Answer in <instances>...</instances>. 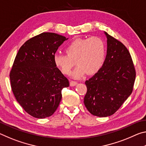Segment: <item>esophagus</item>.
<instances>
[{
    "mask_svg": "<svg viewBox=\"0 0 146 146\" xmlns=\"http://www.w3.org/2000/svg\"><path fill=\"white\" fill-rule=\"evenodd\" d=\"M77 84V82H76V81H73V80H71L70 82V86H75Z\"/></svg>",
    "mask_w": 146,
    "mask_h": 146,
    "instance_id": "34e87169",
    "label": "esophagus"
}]
</instances>
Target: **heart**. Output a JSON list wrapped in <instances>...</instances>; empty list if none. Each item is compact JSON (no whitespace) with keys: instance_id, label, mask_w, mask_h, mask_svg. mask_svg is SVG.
<instances>
[{"instance_id":"heart-1","label":"heart","mask_w":146,"mask_h":146,"mask_svg":"<svg viewBox=\"0 0 146 146\" xmlns=\"http://www.w3.org/2000/svg\"><path fill=\"white\" fill-rule=\"evenodd\" d=\"M64 54L56 53L53 62L62 73L69 75L75 60L77 64L71 73L72 77L79 78L84 75H93L102 67L106 57V45L102 38L93 36L76 38L66 46Z\"/></svg>"}]
</instances>
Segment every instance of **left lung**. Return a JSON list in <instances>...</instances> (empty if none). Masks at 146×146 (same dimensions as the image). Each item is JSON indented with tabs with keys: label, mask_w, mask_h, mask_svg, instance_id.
<instances>
[{
	"label": "left lung",
	"mask_w": 146,
	"mask_h": 146,
	"mask_svg": "<svg viewBox=\"0 0 146 146\" xmlns=\"http://www.w3.org/2000/svg\"><path fill=\"white\" fill-rule=\"evenodd\" d=\"M107 55L100 70L86 81L84 102L91 114L112 115L132 93L136 72L130 53L123 44L104 32Z\"/></svg>",
	"instance_id": "left-lung-1"
}]
</instances>
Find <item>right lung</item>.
<instances>
[{"label": "right lung", "instance_id": "1", "mask_svg": "<svg viewBox=\"0 0 146 146\" xmlns=\"http://www.w3.org/2000/svg\"><path fill=\"white\" fill-rule=\"evenodd\" d=\"M68 38L54 33H40L19 49L11 70V87L17 102L37 118L52 115L62 99V90L70 86L53 62L58 47Z\"/></svg>", "mask_w": 146, "mask_h": 146}]
</instances>
